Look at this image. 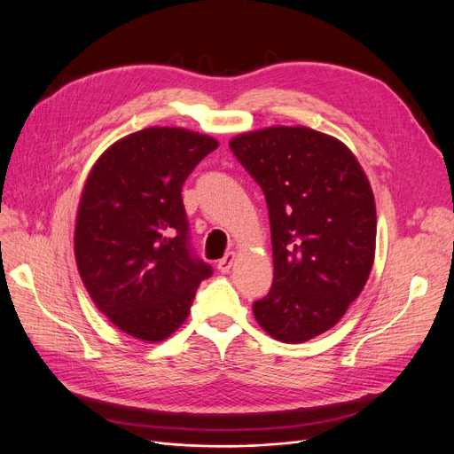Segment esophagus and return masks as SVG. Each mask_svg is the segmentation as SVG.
I'll list each match as a JSON object with an SVG mask.
<instances>
[{
  "label": "esophagus",
  "instance_id": "1",
  "mask_svg": "<svg viewBox=\"0 0 454 454\" xmlns=\"http://www.w3.org/2000/svg\"><path fill=\"white\" fill-rule=\"evenodd\" d=\"M235 252H228L221 261H219V263H217V269L223 272V274H226V272H230V269L233 267V263H235Z\"/></svg>",
  "mask_w": 454,
  "mask_h": 454
}]
</instances>
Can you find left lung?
<instances>
[{"instance_id": "8db88e82", "label": "left lung", "mask_w": 454, "mask_h": 454, "mask_svg": "<svg viewBox=\"0 0 454 454\" xmlns=\"http://www.w3.org/2000/svg\"><path fill=\"white\" fill-rule=\"evenodd\" d=\"M230 149L269 206L274 283L254 317L276 340L315 339L344 317L372 272V185L340 139L307 127L245 132Z\"/></svg>"}]
</instances>
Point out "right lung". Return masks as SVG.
Returning <instances> with one entry per match:
<instances>
[{
    "mask_svg": "<svg viewBox=\"0 0 454 454\" xmlns=\"http://www.w3.org/2000/svg\"><path fill=\"white\" fill-rule=\"evenodd\" d=\"M217 147L206 134L149 127L115 141L86 178L75 223L77 269L99 311L134 339L171 337L211 276L189 248L180 193Z\"/></svg>",
    "mask_w": 454,
    "mask_h": 454,
    "instance_id": "1",
    "label": "right lung"
}]
</instances>
